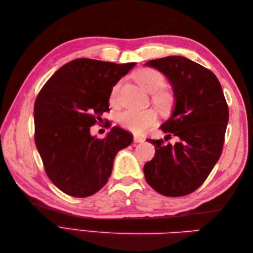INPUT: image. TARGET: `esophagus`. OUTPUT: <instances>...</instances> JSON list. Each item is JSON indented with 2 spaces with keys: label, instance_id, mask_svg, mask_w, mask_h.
Instances as JSON below:
<instances>
[{
  "label": "esophagus",
  "instance_id": "obj_1",
  "mask_svg": "<svg viewBox=\"0 0 253 253\" xmlns=\"http://www.w3.org/2000/svg\"><path fill=\"white\" fill-rule=\"evenodd\" d=\"M133 141H135V142H143L144 138L138 136V135H135V136H133Z\"/></svg>",
  "mask_w": 253,
  "mask_h": 253
}]
</instances>
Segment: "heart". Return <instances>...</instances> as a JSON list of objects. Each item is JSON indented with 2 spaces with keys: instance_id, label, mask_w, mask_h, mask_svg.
<instances>
[{
  "instance_id": "1",
  "label": "heart",
  "mask_w": 253,
  "mask_h": 253,
  "mask_svg": "<svg viewBox=\"0 0 253 253\" xmlns=\"http://www.w3.org/2000/svg\"><path fill=\"white\" fill-rule=\"evenodd\" d=\"M136 82L149 93H152L153 104L161 111H168L173 104L174 96L169 90L163 89L165 85L164 75L154 68L143 67L138 69L133 75ZM121 83L112 88L110 101L115 102ZM121 126L135 133H142L157 122V114L153 110L124 111L117 117Z\"/></svg>"
}]
</instances>
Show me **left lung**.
I'll return each instance as SVG.
<instances>
[{
	"mask_svg": "<svg viewBox=\"0 0 253 253\" xmlns=\"http://www.w3.org/2000/svg\"><path fill=\"white\" fill-rule=\"evenodd\" d=\"M173 87V114L161 129L179 138L175 144L148 139L155 154L144 164L148 184L168 197H181L197 190L221 157L229 117L223 90L210 69L182 56L152 60ZM165 137V138H166Z\"/></svg>",
	"mask_w": 253,
	"mask_h": 253,
	"instance_id": "1",
	"label": "left lung"
}]
</instances>
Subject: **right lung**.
Returning a JSON list of instances; mask_svg holds the SVG:
<instances>
[{"label": "right lung", "instance_id": "add662e5", "mask_svg": "<svg viewBox=\"0 0 253 253\" xmlns=\"http://www.w3.org/2000/svg\"><path fill=\"white\" fill-rule=\"evenodd\" d=\"M136 63L77 58L47 80L35 102V142L47 177L66 195L84 198L109 180L116 153L132 142L113 127L104 139L90 135L110 111L112 88Z\"/></svg>", "mask_w": 253, "mask_h": 253}]
</instances>
